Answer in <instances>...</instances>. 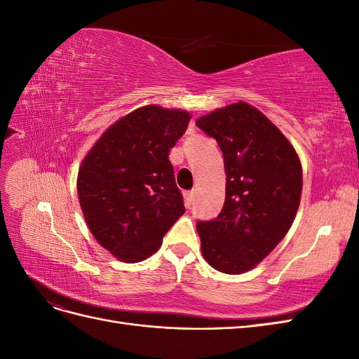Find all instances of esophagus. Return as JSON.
I'll return each instance as SVG.
<instances>
[{
	"instance_id": "1",
	"label": "esophagus",
	"mask_w": 359,
	"mask_h": 359,
	"mask_svg": "<svg viewBox=\"0 0 359 359\" xmlns=\"http://www.w3.org/2000/svg\"><path fill=\"white\" fill-rule=\"evenodd\" d=\"M193 201H194V191H193V190H191V191H187V193H186V205H187V208H190Z\"/></svg>"
}]
</instances>
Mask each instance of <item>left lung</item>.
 Returning a JSON list of instances; mask_svg holds the SVG:
<instances>
[{"mask_svg":"<svg viewBox=\"0 0 359 359\" xmlns=\"http://www.w3.org/2000/svg\"><path fill=\"white\" fill-rule=\"evenodd\" d=\"M196 126L217 140L226 170L220 214L196 223L202 255L220 273L241 274L290 229L301 199V163L283 133L244 102L205 115Z\"/></svg>","mask_w":359,"mask_h":359,"instance_id":"left-lung-1","label":"left lung"}]
</instances>
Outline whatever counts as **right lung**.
<instances>
[{"instance_id":"right-lung-1","label":"right lung","mask_w":359,"mask_h":359,"mask_svg":"<svg viewBox=\"0 0 359 359\" xmlns=\"http://www.w3.org/2000/svg\"><path fill=\"white\" fill-rule=\"evenodd\" d=\"M190 115L139 107L104 132L85 157L78 196L91 233L123 262H140L186 212L169 151Z\"/></svg>"}]
</instances>
